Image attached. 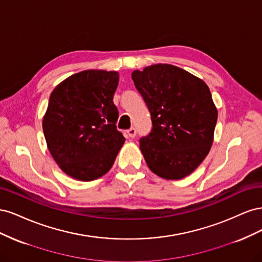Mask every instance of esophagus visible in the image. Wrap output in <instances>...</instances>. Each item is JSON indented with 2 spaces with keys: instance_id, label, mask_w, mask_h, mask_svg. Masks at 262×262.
<instances>
[{
  "instance_id": "obj_1",
  "label": "esophagus",
  "mask_w": 262,
  "mask_h": 262,
  "mask_svg": "<svg viewBox=\"0 0 262 262\" xmlns=\"http://www.w3.org/2000/svg\"><path fill=\"white\" fill-rule=\"evenodd\" d=\"M126 133H128V136L130 138H134L137 136V129L136 128H130L128 131H126Z\"/></svg>"
}]
</instances>
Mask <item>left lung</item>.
Segmentation results:
<instances>
[{"label":"left lung","instance_id":"8db88e82","mask_svg":"<svg viewBox=\"0 0 262 262\" xmlns=\"http://www.w3.org/2000/svg\"><path fill=\"white\" fill-rule=\"evenodd\" d=\"M131 76L152 119V130L140 139L148 168L165 179L188 176L213 143L217 110L210 89L171 64L150 66Z\"/></svg>","mask_w":262,"mask_h":262}]
</instances>
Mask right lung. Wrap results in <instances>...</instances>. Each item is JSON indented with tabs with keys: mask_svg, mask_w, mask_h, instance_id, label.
Wrapping results in <instances>:
<instances>
[{
	"mask_svg": "<svg viewBox=\"0 0 262 262\" xmlns=\"http://www.w3.org/2000/svg\"><path fill=\"white\" fill-rule=\"evenodd\" d=\"M116 71L87 70L68 77L50 95L42 120L47 145L67 175L82 181L109 171L124 143L117 129Z\"/></svg>",
	"mask_w": 262,
	"mask_h": 262,
	"instance_id": "add662e5",
	"label": "right lung"
}]
</instances>
